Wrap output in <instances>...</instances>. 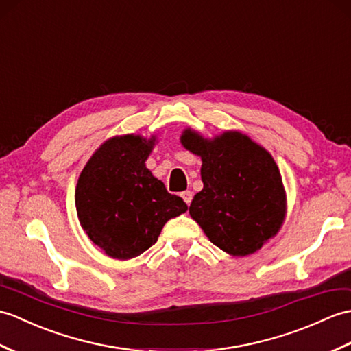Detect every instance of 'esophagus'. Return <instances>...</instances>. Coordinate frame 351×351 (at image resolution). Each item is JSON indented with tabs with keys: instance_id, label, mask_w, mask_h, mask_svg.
<instances>
[{
	"instance_id": "1",
	"label": "esophagus",
	"mask_w": 351,
	"mask_h": 351,
	"mask_svg": "<svg viewBox=\"0 0 351 351\" xmlns=\"http://www.w3.org/2000/svg\"><path fill=\"white\" fill-rule=\"evenodd\" d=\"M181 197L184 199V202L186 203V205H190L191 200H193V193L190 190H186V191L181 193Z\"/></svg>"
}]
</instances>
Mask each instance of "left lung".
Returning a JSON list of instances; mask_svg holds the SVG:
<instances>
[{
  "instance_id": "obj_1",
  "label": "left lung",
  "mask_w": 351,
  "mask_h": 351,
  "mask_svg": "<svg viewBox=\"0 0 351 351\" xmlns=\"http://www.w3.org/2000/svg\"><path fill=\"white\" fill-rule=\"evenodd\" d=\"M181 143L202 158L203 190L191 202V218L227 254L262 248L286 217V191L271 154L239 132L205 138L186 128Z\"/></svg>"
}]
</instances>
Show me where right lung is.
Here are the masks:
<instances>
[{
    "instance_id": "add662e5",
    "label": "right lung",
    "mask_w": 351,
    "mask_h": 351,
    "mask_svg": "<svg viewBox=\"0 0 351 351\" xmlns=\"http://www.w3.org/2000/svg\"><path fill=\"white\" fill-rule=\"evenodd\" d=\"M154 145L156 136L112 137L79 176L75 203L80 226L112 258L141 256L157 242L162 226L189 208L146 169Z\"/></svg>"
}]
</instances>
